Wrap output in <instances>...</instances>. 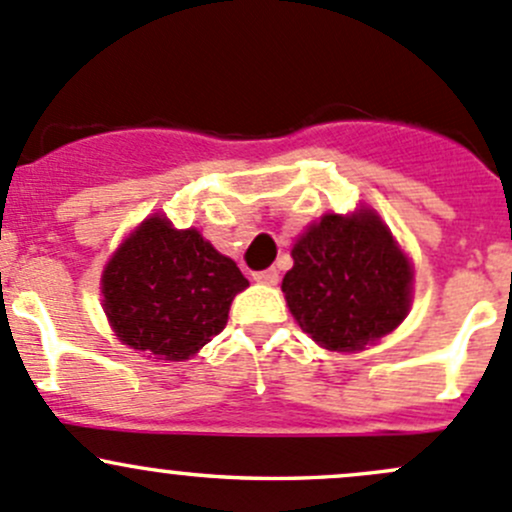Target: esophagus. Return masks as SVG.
I'll return each instance as SVG.
<instances>
[{"mask_svg": "<svg viewBox=\"0 0 512 512\" xmlns=\"http://www.w3.org/2000/svg\"><path fill=\"white\" fill-rule=\"evenodd\" d=\"M252 280L260 282V285H277V280H280V272L275 270V267H270V270H260L252 275Z\"/></svg>", "mask_w": 512, "mask_h": 512, "instance_id": "34e87169", "label": "esophagus"}]
</instances>
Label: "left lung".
<instances>
[{
  "label": "left lung",
  "instance_id": "8db88e82",
  "mask_svg": "<svg viewBox=\"0 0 512 512\" xmlns=\"http://www.w3.org/2000/svg\"><path fill=\"white\" fill-rule=\"evenodd\" d=\"M282 280L289 312L319 347L356 352L404 322L411 265L379 215H324L292 250Z\"/></svg>",
  "mask_w": 512,
  "mask_h": 512
}]
</instances>
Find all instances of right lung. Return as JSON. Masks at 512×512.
Wrapping results in <instances>:
<instances>
[{
    "label": "right lung",
    "mask_w": 512,
    "mask_h": 512,
    "mask_svg": "<svg viewBox=\"0 0 512 512\" xmlns=\"http://www.w3.org/2000/svg\"><path fill=\"white\" fill-rule=\"evenodd\" d=\"M247 287L240 267L198 230L148 218L103 270L113 332L136 352L188 359L223 332L232 297Z\"/></svg>",
    "instance_id": "right-lung-1"
}]
</instances>
